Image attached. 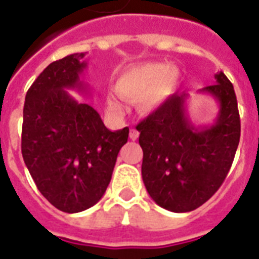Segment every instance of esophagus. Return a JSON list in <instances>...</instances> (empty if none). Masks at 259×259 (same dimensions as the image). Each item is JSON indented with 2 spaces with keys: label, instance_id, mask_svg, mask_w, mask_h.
<instances>
[{
  "label": "esophagus",
  "instance_id": "obj_1",
  "mask_svg": "<svg viewBox=\"0 0 259 259\" xmlns=\"http://www.w3.org/2000/svg\"><path fill=\"white\" fill-rule=\"evenodd\" d=\"M130 138H131V140H136V139L139 138V131H138V130H135V128H132L131 131H130Z\"/></svg>",
  "mask_w": 259,
  "mask_h": 259
}]
</instances>
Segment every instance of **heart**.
<instances>
[{
    "label": "heart",
    "mask_w": 259,
    "mask_h": 259,
    "mask_svg": "<svg viewBox=\"0 0 259 259\" xmlns=\"http://www.w3.org/2000/svg\"><path fill=\"white\" fill-rule=\"evenodd\" d=\"M180 73L174 66L161 64H145L130 70L119 79L118 93L128 101L138 102L145 110H152L162 102L176 88ZM112 110H119L115 99H108Z\"/></svg>",
    "instance_id": "heart-1"
}]
</instances>
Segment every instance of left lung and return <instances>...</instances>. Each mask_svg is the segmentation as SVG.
Wrapping results in <instances>:
<instances>
[{"mask_svg":"<svg viewBox=\"0 0 259 259\" xmlns=\"http://www.w3.org/2000/svg\"><path fill=\"white\" fill-rule=\"evenodd\" d=\"M203 88L218 99L215 124L195 128L186 116V94L167 97L136 125L143 148L141 176L157 204L171 212H190L219 190L232 166L241 123L232 82L223 72Z\"/></svg>","mask_w":259,"mask_h":259,"instance_id":"1","label":"left lung"}]
</instances>
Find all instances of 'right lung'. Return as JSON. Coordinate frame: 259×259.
<instances>
[{"mask_svg":"<svg viewBox=\"0 0 259 259\" xmlns=\"http://www.w3.org/2000/svg\"><path fill=\"white\" fill-rule=\"evenodd\" d=\"M85 54L54 61L30 86L23 107L22 156L37 190L57 209L85 211L102 198L130 130L110 131L90 105L64 89L82 92Z\"/></svg>","mask_w":259,"mask_h":259,"instance_id":"right-lung-1","label":"right lung"}]
</instances>
